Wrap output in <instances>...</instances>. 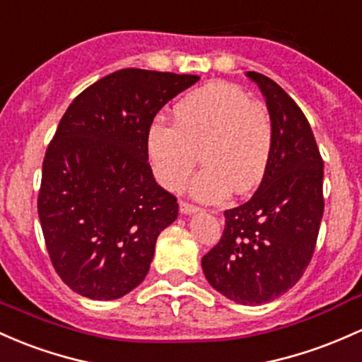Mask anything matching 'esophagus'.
<instances>
[{"mask_svg": "<svg viewBox=\"0 0 362 362\" xmlns=\"http://www.w3.org/2000/svg\"><path fill=\"white\" fill-rule=\"evenodd\" d=\"M199 211V208L194 204H189V202H180V213L182 214H192Z\"/></svg>", "mask_w": 362, "mask_h": 362, "instance_id": "obj_1", "label": "esophagus"}]
</instances>
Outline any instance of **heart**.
Returning <instances> with one entry per match:
<instances>
[{
	"label": "heart",
	"instance_id": "b5f03b06",
	"mask_svg": "<svg viewBox=\"0 0 362 362\" xmlns=\"http://www.w3.org/2000/svg\"><path fill=\"white\" fill-rule=\"evenodd\" d=\"M175 127L154 122L146 153L154 177L165 189L178 190L196 165L201 149L204 168L190 182L202 202L245 194L261 184L273 153V123L263 106L244 89L216 81L190 90L173 108Z\"/></svg>",
	"mask_w": 362,
	"mask_h": 362
}]
</instances>
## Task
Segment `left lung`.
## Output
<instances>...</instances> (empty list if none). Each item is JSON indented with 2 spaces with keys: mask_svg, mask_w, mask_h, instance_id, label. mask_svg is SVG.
I'll return each instance as SVG.
<instances>
[{
  "mask_svg": "<svg viewBox=\"0 0 362 362\" xmlns=\"http://www.w3.org/2000/svg\"><path fill=\"white\" fill-rule=\"evenodd\" d=\"M245 75L266 99L272 160L251 199L223 213V235L201 264L214 291L257 305L292 288L311 261L325 209L323 160L296 101L266 75Z\"/></svg>",
  "mask_w": 362,
  "mask_h": 362,
  "instance_id": "1",
  "label": "left lung"
}]
</instances>
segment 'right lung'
<instances>
[{"label": "right lung", "mask_w": 362, "mask_h": 362, "mask_svg": "<svg viewBox=\"0 0 362 362\" xmlns=\"http://www.w3.org/2000/svg\"><path fill=\"white\" fill-rule=\"evenodd\" d=\"M197 75L123 69L71 101L42 163L37 213L54 269L74 292L113 300L142 284L158 235L178 216L154 180L146 136Z\"/></svg>", "instance_id": "right-lung-1"}]
</instances>
